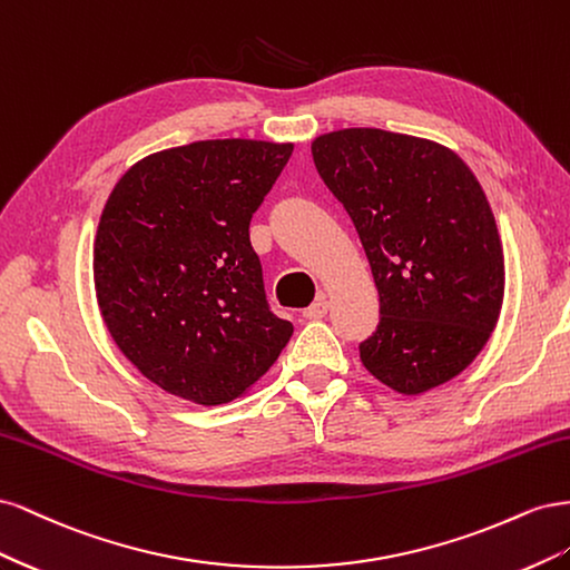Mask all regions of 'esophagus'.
Wrapping results in <instances>:
<instances>
[{
	"instance_id": "1",
	"label": "esophagus",
	"mask_w": 570,
	"mask_h": 570,
	"mask_svg": "<svg viewBox=\"0 0 570 570\" xmlns=\"http://www.w3.org/2000/svg\"><path fill=\"white\" fill-rule=\"evenodd\" d=\"M327 306H331V304H327V299L325 297H318L312 306H306L304 308V312H302V316L306 318V321H316V318H323L325 314H327Z\"/></svg>"
}]
</instances>
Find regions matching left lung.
Here are the masks:
<instances>
[{
    "mask_svg": "<svg viewBox=\"0 0 570 570\" xmlns=\"http://www.w3.org/2000/svg\"><path fill=\"white\" fill-rule=\"evenodd\" d=\"M314 164L347 209L381 295L364 366L402 394L452 381L485 347L504 254L480 183L452 149L377 128L321 135Z\"/></svg>",
    "mask_w": 570,
    "mask_h": 570,
    "instance_id": "8db88e82",
    "label": "left lung"
}]
</instances>
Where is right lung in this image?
Instances as JSON below:
<instances>
[{"instance_id":"obj_1","label":"right lung","mask_w":570,"mask_h":570,"mask_svg":"<svg viewBox=\"0 0 570 570\" xmlns=\"http://www.w3.org/2000/svg\"><path fill=\"white\" fill-rule=\"evenodd\" d=\"M292 145L202 140L126 170L95 239L99 312L118 350L161 390L233 402L292 337L271 312L249 220Z\"/></svg>"}]
</instances>
